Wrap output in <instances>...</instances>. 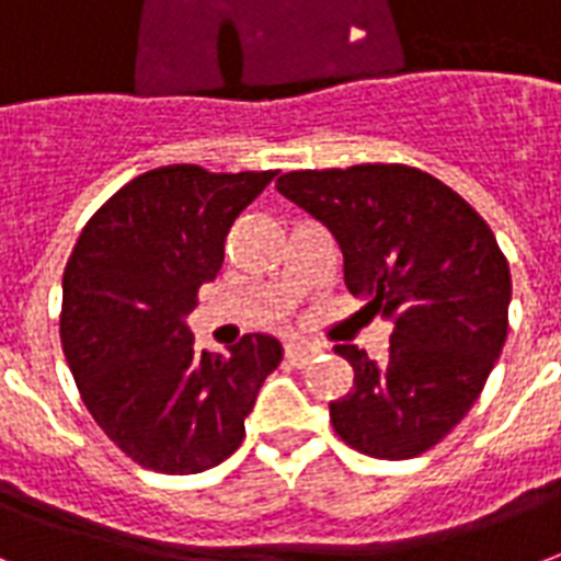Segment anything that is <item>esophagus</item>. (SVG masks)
<instances>
[{"mask_svg": "<svg viewBox=\"0 0 561 561\" xmlns=\"http://www.w3.org/2000/svg\"><path fill=\"white\" fill-rule=\"evenodd\" d=\"M318 353L320 350L314 344H306V341H290V344H285V358H288L290 365H309Z\"/></svg>", "mask_w": 561, "mask_h": 561, "instance_id": "esophagus-1", "label": "esophagus"}]
</instances>
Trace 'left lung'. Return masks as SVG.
<instances>
[{
  "label": "left lung",
  "mask_w": 561,
  "mask_h": 561,
  "mask_svg": "<svg viewBox=\"0 0 561 561\" xmlns=\"http://www.w3.org/2000/svg\"><path fill=\"white\" fill-rule=\"evenodd\" d=\"M285 199L327 226L350 294L391 320L382 362L353 344V391L329 403L341 442L374 459H412L477 403L506 344L512 276L497 238L456 191L417 167L294 170Z\"/></svg>",
  "instance_id": "1"
}]
</instances>
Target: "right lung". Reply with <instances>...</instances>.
Returning <instances> with one entry per match:
<instances>
[{"mask_svg": "<svg viewBox=\"0 0 561 561\" xmlns=\"http://www.w3.org/2000/svg\"><path fill=\"white\" fill-rule=\"evenodd\" d=\"M273 176L158 167L119 187L72 247L64 356L93 421L144 468L199 473L229 459L259 388L279 367L276 337L243 335L214 356L196 353L187 329L234 217Z\"/></svg>", "mask_w": 561, "mask_h": 561, "instance_id": "obj_1", "label": "right lung"}]
</instances>
